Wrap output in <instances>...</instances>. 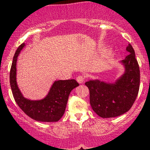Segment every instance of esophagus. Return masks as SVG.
Wrapping results in <instances>:
<instances>
[{"mask_svg": "<svg viewBox=\"0 0 150 150\" xmlns=\"http://www.w3.org/2000/svg\"><path fill=\"white\" fill-rule=\"evenodd\" d=\"M76 80L79 83H83L85 80V77L84 75H79V76L77 77Z\"/></svg>", "mask_w": 150, "mask_h": 150, "instance_id": "34e87169", "label": "esophagus"}]
</instances>
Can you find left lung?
<instances>
[{"label":"left lung","instance_id":"1","mask_svg":"<svg viewBox=\"0 0 150 150\" xmlns=\"http://www.w3.org/2000/svg\"><path fill=\"white\" fill-rule=\"evenodd\" d=\"M126 50L130 53L121 61L125 66V73L114 84L98 80L85 82L89 90L91 106L101 118H113L126 113L138 94L140 68L132 46L128 44Z\"/></svg>","mask_w":150,"mask_h":150}]
</instances>
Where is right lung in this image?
I'll return each instance as SVG.
<instances>
[{
    "label": "right lung",
    "instance_id": "add662e5",
    "mask_svg": "<svg viewBox=\"0 0 150 150\" xmlns=\"http://www.w3.org/2000/svg\"><path fill=\"white\" fill-rule=\"evenodd\" d=\"M25 46L22 44L13 57L10 71V83L13 97L24 113L32 119L42 122H56L64 114L70 92L79 84L75 80H58L53 84L48 95L39 101L25 99L18 89L16 82V63L18 56Z\"/></svg>",
    "mask_w": 150,
    "mask_h": 150
}]
</instances>
